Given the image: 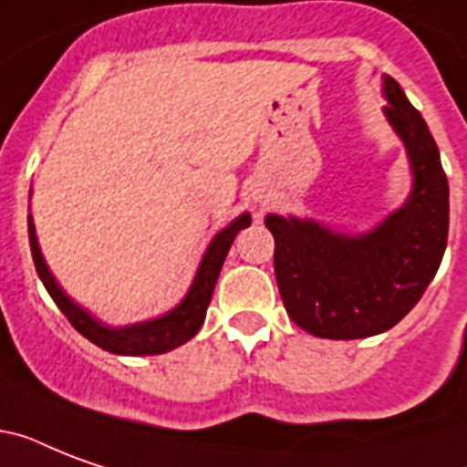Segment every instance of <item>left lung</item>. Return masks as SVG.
Segmentation results:
<instances>
[{
    "instance_id": "obj_1",
    "label": "left lung",
    "mask_w": 467,
    "mask_h": 467,
    "mask_svg": "<svg viewBox=\"0 0 467 467\" xmlns=\"http://www.w3.org/2000/svg\"><path fill=\"white\" fill-rule=\"evenodd\" d=\"M383 109L405 145L412 191L366 233H341L312 218L269 213L274 271L285 312L322 339L388 332L412 310L441 266L449 240V179L421 113L390 75Z\"/></svg>"
}]
</instances>
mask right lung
Returning a JSON list of instances; mask_svg holds the SVG:
<instances>
[{
    "label": "right lung",
    "instance_id": "obj_1",
    "mask_svg": "<svg viewBox=\"0 0 467 467\" xmlns=\"http://www.w3.org/2000/svg\"><path fill=\"white\" fill-rule=\"evenodd\" d=\"M249 223H252V215L242 213L230 225H225L220 233L213 234V240L208 242V247H205L203 256L198 262V269L193 274L189 291H186V296L171 310L164 312V315H157L152 319H142V322H133V325L123 327L106 325L104 319L91 315L87 307H82L77 300H72L67 293L62 291V285L50 274L46 256L40 252L38 237H36V225H33L31 215H28V242H31L33 264H36L40 281L46 285V291L50 293V298L55 300V306L60 307L62 315L72 322L77 332L87 337L91 344L104 348V351H111V354L152 356L167 354L171 348L182 347V344H186L201 329L205 319V310L211 306L215 284H218L223 262H225L227 252L233 247V240L237 237V233L249 227Z\"/></svg>",
    "mask_w": 467,
    "mask_h": 467
}]
</instances>
